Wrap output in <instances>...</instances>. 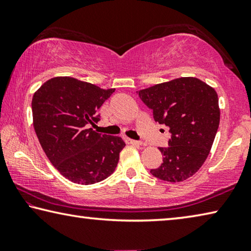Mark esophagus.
Here are the masks:
<instances>
[{"instance_id":"1","label":"esophagus","mask_w":251,"mask_h":251,"mask_svg":"<svg viewBox=\"0 0 251 251\" xmlns=\"http://www.w3.org/2000/svg\"><path fill=\"white\" fill-rule=\"evenodd\" d=\"M126 143L132 144V145H142V142L140 141H135V140H130V138H126Z\"/></svg>"}]
</instances>
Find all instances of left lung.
<instances>
[{
    "label": "left lung",
    "mask_w": 251,
    "mask_h": 251,
    "mask_svg": "<svg viewBox=\"0 0 251 251\" xmlns=\"http://www.w3.org/2000/svg\"><path fill=\"white\" fill-rule=\"evenodd\" d=\"M137 92L154 121L169 127L171 134L169 147L159 149L163 162L150 173L169 182L192 177L206 160L218 132V93L196 77L175 78Z\"/></svg>",
    "instance_id": "left-lung-1"
}]
</instances>
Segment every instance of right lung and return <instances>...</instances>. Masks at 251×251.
I'll return each mask as SVG.
<instances>
[{"label": "right lung", "mask_w": 251, "mask_h": 251, "mask_svg": "<svg viewBox=\"0 0 251 251\" xmlns=\"http://www.w3.org/2000/svg\"><path fill=\"white\" fill-rule=\"evenodd\" d=\"M115 92L69 76L45 82L32 97L35 132L51 164L74 184L92 185L114 173L125 147L119 136L96 133L97 110Z\"/></svg>", "instance_id": "obj_1"}]
</instances>
